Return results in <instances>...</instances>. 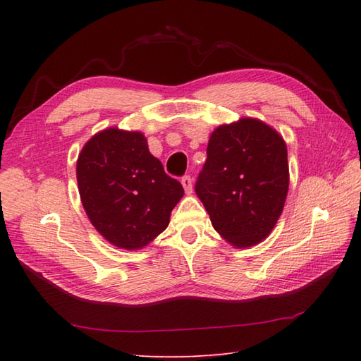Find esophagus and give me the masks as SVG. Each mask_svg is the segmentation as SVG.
<instances>
[{"instance_id": "esophagus-1", "label": "esophagus", "mask_w": 361, "mask_h": 361, "mask_svg": "<svg viewBox=\"0 0 361 361\" xmlns=\"http://www.w3.org/2000/svg\"><path fill=\"white\" fill-rule=\"evenodd\" d=\"M181 185H183V188H185V190H186V194H190L192 192V180H190V176L189 175H185L181 178Z\"/></svg>"}]
</instances>
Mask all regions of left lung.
I'll list each match as a JSON object with an SVG mask.
<instances>
[{"instance_id": "8db88e82", "label": "left lung", "mask_w": 361, "mask_h": 361, "mask_svg": "<svg viewBox=\"0 0 361 361\" xmlns=\"http://www.w3.org/2000/svg\"><path fill=\"white\" fill-rule=\"evenodd\" d=\"M206 153L195 192L214 229L235 248L267 239L288 192L283 137L264 121L240 118L214 130Z\"/></svg>"}]
</instances>
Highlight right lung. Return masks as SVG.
<instances>
[{
  "instance_id": "right-lung-1",
  "label": "right lung",
  "mask_w": 361,
  "mask_h": 361,
  "mask_svg": "<svg viewBox=\"0 0 361 361\" xmlns=\"http://www.w3.org/2000/svg\"><path fill=\"white\" fill-rule=\"evenodd\" d=\"M75 175L91 225L106 242L130 251L147 247L164 231L185 194L149 152L144 133L118 127L90 137Z\"/></svg>"
}]
</instances>
